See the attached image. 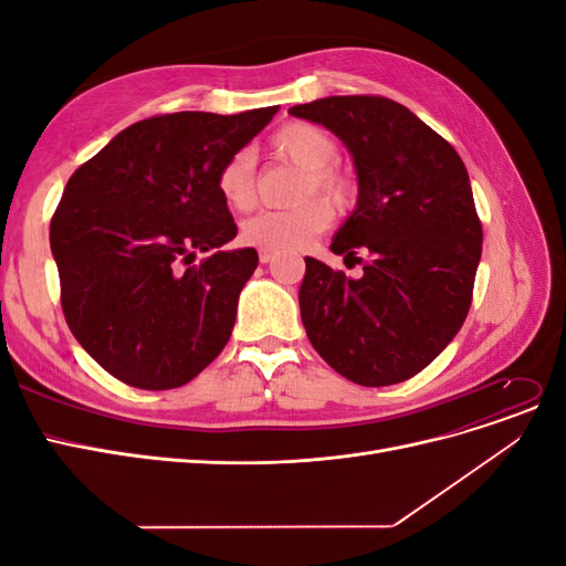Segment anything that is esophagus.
<instances>
[{"mask_svg": "<svg viewBox=\"0 0 566 566\" xmlns=\"http://www.w3.org/2000/svg\"><path fill=\"white\" fill-rule=\"evenodd\" d=\"M273 256H276V254L269 252V250H260V262H262V264H271Z\"/></svg>", "mask_w": 566, "mask_h": 566, "instance_id": "esophagus-1", "label": "esophagus"}]
</instances>
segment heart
Returning a JSON list of instances; mask_svg holds the SVG:
<instances>
[{"instance_id": "b5f03b06", "label": "heart", "mask_w": 566, "mask_h": 566, "mask_svg": "<svg viewBox=\"0 0 566 566\" xmlns=\"http://www.w3.org/2000/svg\"><path fill=\"white\" fill-rule=\"evenodd\" d=\"M271 148L281 158L304 169L300 179V198H310L287 210H260L243 221L241 238L260 250L285 252L302 248L331 224L333 210H347L356 196L349 172L337 167V144L333 136L310 123H290L271 136ZM217 188L233 210H250L256 198L254 158L241 148L231 153L219 167ZM318 192L326 202L311 196Z\"/></svg>"}]
</instances>
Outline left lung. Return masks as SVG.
<instances>
[{"label": "left lung", "mask_w": 566, "mask_h": 566, "mask_svg": "<svg viewBox=\"0 0 566 566\" xmlns=\"http://www.w3.org/2000/svg\"><path fill=\"white\" fill-rule=\"evenodd\" d=\"M290 113L335 132L358 172V205L331 250L364 276L304 256L306 337L342 378L403 382L447 349L470 312L484 231L468 169L443 136L385 96H328Z\"/></svg>", "instance_id": "left-lung-1"}]
</instances>
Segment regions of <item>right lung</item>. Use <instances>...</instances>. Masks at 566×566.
Masks as SVG:
<instances>
[{"mask_svg": "<svg viewBox=\"0 0 566 566\" xmlns=\"http://www.w3.org/2000/svg\"><path fill=\"white\" fill-rule=\"evenodd\" d=\"M276 113L153 115L67 179L49 227L61 310L84 352L119 382L175 389L227 347L260 256L245 248L191 264L238 233L219 167Z\"/></svg>", "mask_w": 566, "mask_h": 566, "instance_id": "right-lung-1", "label": "right lung"}]
</instances>
